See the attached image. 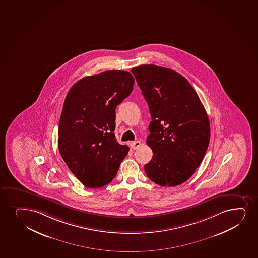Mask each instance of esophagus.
Instances as JSON below:
<instances>
[{"label": "esophagus", "mask_w": 258, "mask_h": 258, "mask_svg": "<svg viewBox=\"0 0 258 258\" xmlns=\"http://www.w3.org/2000/svg\"><path fill=\"white\" fill-rule=\"evenodd\" d=\"M141 145H142L141 142L136 141V142H133V143H131V148L133 149H137Z\"/></svg>", "instance_id": "34e87169"}]
</instances>
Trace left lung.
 Instances as JSON below:
<instances>
[{
  "label": "left lung",
  "mask_w": 258,
  "mask_h": 258,
  "mask_svg": "<svg viewBox=\"0 0 258 258\" xmlns=\"http://www.w3.org/2000/svg\"><path fill=\"white\" fill-rule=\"evenodd\" d=\"M152 121L147 144L153 158L144 166L152 181L176 186L186 181L203 160L210 122L196 91L175 71L155 64L133 67Z\"/></svg>",
  "instance_id": "8db88e82"
}]
</instances>
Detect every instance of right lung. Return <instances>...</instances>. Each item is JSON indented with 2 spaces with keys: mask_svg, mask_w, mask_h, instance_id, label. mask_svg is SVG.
<instances>
[{
  "mask_svg": "<svg viewBox=\"0 0 258 258\" xmlns=\"http://www.w3.org/2000/svg\"><path fill=\"white\" fill-rule=\"evenodd\" d=\"M135 83L126 71L109 70L85 77L64 99L58 123V150L83 185L109 184L128 152L115 140V108L128 97Z\"/></svg>",
  "mask_w": 258,
  "mask_h": 258,
  "instance_id": "obj_1",
  "label": "right lung"
}]
</instances>
